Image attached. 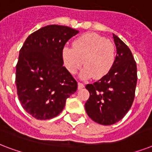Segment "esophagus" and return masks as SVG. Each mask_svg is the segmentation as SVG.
Wrapping results in <instances>:
<instances>
[{
	"mask_svg": "<svg viewBox=\"0 0 152 152\" xmlns=\"http://www.w3.org/2000/svg\"><path fill=\"white\" fill-rule=\"evenodd\" d=\"M83 87H84V85L83 83H77V89L78 90L83 89Z\"/></svg>",
	"mask_w": 152,
	"mask_h": 152,
	"instance_id": "34e87169",
	"label": "esophagus"
}]
</instances>
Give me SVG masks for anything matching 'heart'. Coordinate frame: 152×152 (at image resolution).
Listing matches in <instances>:
<instances>
[{"instance_id":"heart-1","label":"heart","mask_w":152,"mask_h":152,"mask_svg":"<svg viewBox=\"0 0 152 152\" xmlns=\"http://www.w3.org/2000/svg\"><path fill=\"white\" fill-rule=\"evenodd\" d=\"M67 71L75 75L83 64L82 79H100L108 75L115 62V48L110 41L96 33H86L74 41L73 48L65 46L61 51Z\"/></svg>"}]
</instances>
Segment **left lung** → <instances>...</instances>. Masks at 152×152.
<instances>
[{
    "instance_id": "8db88e82",
    "label": "left lung",
    "mask_w": 152,
    "mask_h": 152,
    "mask_svg": "<svg viewBox=\"0 0 152 152\" xmlns=\"http://www.w3.org/2000/svg\"><path fill=\"white\" fill-rule=\"evenodd\" d=\"M117 55L108 75L86 88L90 97L85 104L87 115L104 126L117 123L131 108L137 84V66L128 46L113 34Z\"/></svg>"
}]
</instances>
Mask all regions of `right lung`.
Segmentation results:
<instances>
[{
    "mask_svg": "<svg viewBox=\"0 0 152 152\" xmlns=\"http://www.w3.org/2000/svg\"><path fill=\"white\" fill-rule=\"evenodd\" d=\"M78 31L49 25L30 35L19 52L16 66L18 99L26 113L38 120L56 117L77 82L63 66L61 51Z\"/></svg>",
    "mask_w": 152,
    "mask_h": 152,
    "instance_id": "right-lung-1",
    "label": "right lung"
}]
</instances>
